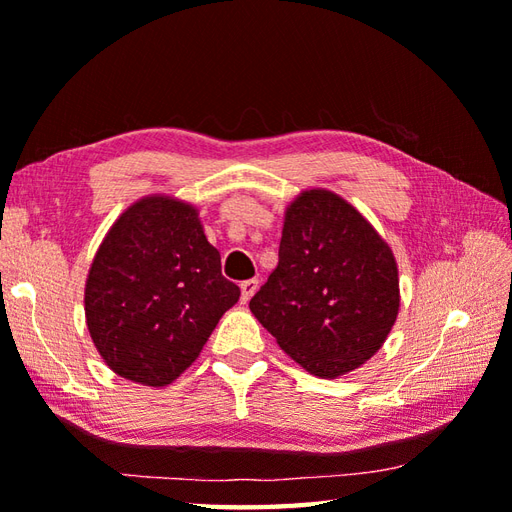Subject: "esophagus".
<instances>
[{
	"label": "esophagus",
	"instance_id": "1",
	"mask_svg": "<svg viewBox=\"0 0 512 512\" xmlns=\"http://www.w3.org/2000/svg\"><path fill=\"white\" fill-rule=\"evenodd\" d=\"M239 288H242V301L246 303V301H250V297H253L255 292H257L259 281H257V279H246V281H242V284H239Z\"/></svg>",
	"mask_w": 512,
	"mask_h": 512
}]
</instances>
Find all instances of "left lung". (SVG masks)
Wrapping results in <instances>:
<instances>
[{
    "label": "left lung",
    "mask_w": 512,
    "mask_h": 512,
    "mask_svg": "<svg viewBox=\"0 0 512 512\" xmlns=\"http://www.w3.org/2000/svg\"><path fill=\"white\" fill-rule=\"evenodd\" d=\"M248 308L303 369L343 376L369 361L396 323L394 253L341 195L303 191L286 209L279 264Z\"/></svg>",
    "instance_id": "8db88e82"
}]
</instances>
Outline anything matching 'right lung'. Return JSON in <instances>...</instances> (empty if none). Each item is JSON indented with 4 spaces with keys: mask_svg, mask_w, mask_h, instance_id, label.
Returning a JSON list of instances; mask_svg holds the SVG:
<instances>
[{
    "mask_svg": "<svg viewBox=\"0 0 512 512\" xmlns=\"http://www.w3.org/2000/svg\"><path fill=\"white\" fill-rule=\"evenodd\" d=\"M239 288L222 277L198 209L169 195L134 202L107 231L85 281V321L118 376L165 387L209 341Z\"/></svg>",
    "mask_w": 512,
    "mask_h": 512,
    "instance_id": "add662e5",
    "label": "right lung"
}]
</instances>
